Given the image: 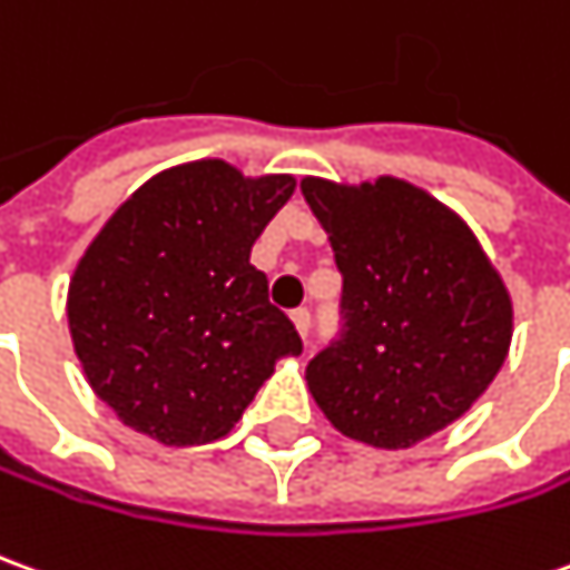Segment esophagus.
Here are the masks:
<instances>
[{
  "mask_svg": "<svg viewBox=\"0 0 570 570\" xmlns=\"http://www.w3.org/2000/svg\"><path fill=\"white\" fill-rule=\"evenodd\" d=\"M293 324H296L298 336H302V340H308V330H312V312H308V308H296V312H293Z\"/></svg>",
  "mask_w": 570,
  "mask_h": 570,
  "instance_id": "obj_1",
  "label": "esophagus"
}]
</instances>
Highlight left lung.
<instances>
[{
  "mask_svg": "<svg viewBox=\"0 0 570 570\" xmlns=\"http://www.w3.org/2000/svg\"><path fill=\"white\" fill-rule=\"evenodd\" d=\"M302 194L342 274L340 333L305 370L342 435L413 448L460 420L503 367L512 302L451 209L397 178Z\"/></svg>",
  "mask_w": 570,
  "mask_h": 570,
  "instance_id": "left-lung-1",
  "label": "left lung"
}]
</instances>
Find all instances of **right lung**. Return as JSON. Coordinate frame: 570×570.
Listing matches in <instances>:
<instances>
[{"label": "right lung", "instance_id": "right-lung-1", "mask_svg": "<svg viewBox=\"0 0 570 570\" xmlns=\"http://www.w3.org/2000/svg\"><path fill=\"white\" fill-rule=\"evenodd\" d=\"M289 175L244 178L222 160L160 173L79 258L67 296L95 395L169 448L228 435L274 364L302 354L296 326L249 265L293 197Z\"/></svg>", "mask_w": 570, "mask_h": 570}]
</instances>
